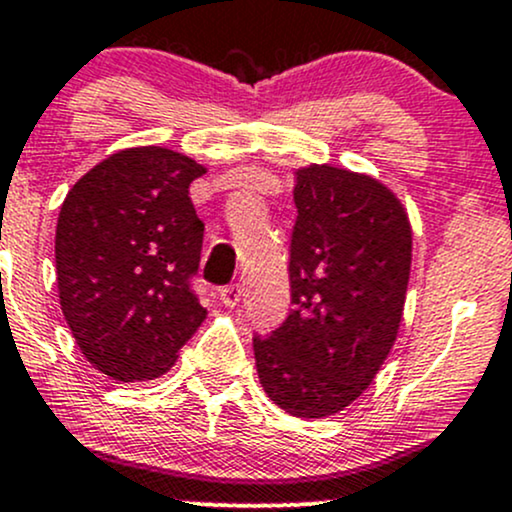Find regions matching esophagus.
<instances>
[{"mask_svg": "<svg viewBox=\"0 0 512 512\" xmlns=\"http://www.w3.org/2000/svg\"><path fill=\"white\" fill-rule=\"evenodd\" d=\"M240 294H243V289H240V284H228V286H223V289H221V301H223V306L233 308L235 303L240 301Z\"/></svg>", "mask_w": 512, "mask_h": 512, "instance_id": "obj_1", "label": "esophagus"}]
</instances>
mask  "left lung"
Wrapping results in <instances>:
<instances>
[{"instance_id":"obj_1","label":"left lung","mask_w":512,"mask_h":512,"mask_svg":"<svg viewBox=\"0 0 512 512\" xmlns=\"http://www.w3.org/2000/svg\"><path fill=\"white\" fill-rule=\"evenodd\" d=\"M294 204V311L252 347L262 389L282 411L328 418L362 396L396 342L413 235L401 201L367 174L303 167Z\"/></svg>"}]
</instances>
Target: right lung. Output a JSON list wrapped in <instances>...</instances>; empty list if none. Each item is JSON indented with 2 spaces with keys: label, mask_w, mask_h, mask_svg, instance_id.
I'll return each mask as SVG.
<instances>
[{
  "label": "right lung",
  "mask_w": 512,
  "mask_h": 512,
  "mask_svg": "<svg viewBox=\"0 0 512 512\" xmlns=\"http://www.w3.org/2000/svg\"><path fill=\"white\" fill-rule=\"evenodd\" d=\"M206 172L167 148L119 150L65 196L55 230L63 316L114 381L165 374L206 308L194 294L204 223L189 184Z\"/></svg>",
  "instance_id": "1"
}]
</instances>
